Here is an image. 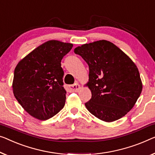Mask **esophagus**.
<instances>
[{"instance_id":"34e87169","label":"esophagus","mask_w":155,"mask_h":155,"mask_svg":"<svg viewBox=\"0 0 155 155\" xmlns=\"http://www.w3.org/2000/svg\"><path fill=\"white\" fill-rule=\"evenodd\" d=\"M68 89L70 92H78L80 89V85L78 83H76L73 85H68Z\"/></svg>"}]
</instances>
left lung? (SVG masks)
Instances as JSON below:
<instances>
[{"instance_id":"8db88e82","label":"left lung","mask_w":155,"mask_h":155,"mask_svg":"<svg viewBox=\"0 0 155 155\" xmlns=\"http://www.w3.org/2000/svg\"><path fill=\"white\" fill-rule=\"evenodd\" d=\"M89 67L87 85L92 97L85 107L97 118L113 122L124 116L141 93L139 71L130 58L114 44L100 40L74 48Z\"/></svg>"}]
</instances>
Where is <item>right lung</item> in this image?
<instances>
[{
	"label": "right lung",
	"mask_w": 155,
	"mask_h": 155,
	"mask_svg": "<svg viewBox=\"0 0 155 155\" xmlns=\"http://www.w3.org/2000/svg\"><path fill=\"white\" fill-rule=\"evenodd\" d=\"M73 45L58 40L42 44L16 66L14 95L27 113L40 120L56 115L64 107L66 91L61 61Z\"/></svg>",
	"instance_id": "obj_1"
}]
</instances>
